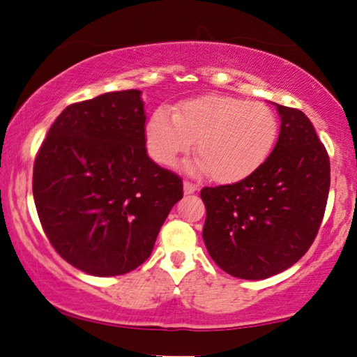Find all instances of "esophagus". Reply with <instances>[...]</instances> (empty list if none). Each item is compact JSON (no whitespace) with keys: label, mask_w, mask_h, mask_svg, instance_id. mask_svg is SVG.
I'll return each instance as SVG.
<instances>
[{"label":"esophagus","mask_w":357,"mask_h":357,"mask_svg":"<svg viewBox=\"0 0 357 357\" xmlns=\"http://www.w3.org/2000/svg\"><path fill=\"white\" fill-rule=\"evenodd\" d=\"M197 190H199L197 185H195L192 182H188V180H185V182H183L185 195H192V192H196Z\"/></svg>","instance_id":"34e87169"}]
</instances>
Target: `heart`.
I'll use <instances>...</instances> for the list:
<instances>
[{
  "mask_svg": "<svg viewBox=\"0 0 357 357\" xmlns=\"http://www.w3.org/2000/svg\"><path fill=\"white\" fill-rule=\"evenodd\" d=\"M278 119L266 105L226 96H204L180 103L172 114L156 109L146 127L150 156L172 165L196 150L202 167L220 183L249 177L271 155L278 139Z\"/></svg>",
  "mask_w": 357,
  "mask_h": 357,
  "instance_id": "obj_1",
  "label": "heart"
}]
</instances>
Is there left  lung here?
Wrapping results in <instances>:
<instances>
[{"label": "left lung", "mask_w": 357, "mask_h": 357, "mask_svg": "<svg viewBox=\"0 0 357 357\" xmlns=\"http://www.w3.org/2000/svg\"><path fill=\"white\" fill-rule=\"evenodd\" d=\"M274 105L280 133L268 160L238 183L201 191L210 257L248 280L282 273L307 252L329 195V156L314 125L303 111Z\"/></svg>", "instance_id": "obj_1"}]
</instances>
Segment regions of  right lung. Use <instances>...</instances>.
Here are the masks:
<instances>
[{"instance_id":"obj_1","label":"right lung","mask_w":357,"mask_h":357,"mask_svg":"<svg viewBox=\"0 0 357 357\" xmlns=\"http://www.w3.org/2000/svg\"><path fill=\"white\" fill-rule=\"evenodd\" d=\"M141 91L73 103L34 161L43 232L62 259L98 278L133 271L152 254L182 178L149 158Z\"/></svg>"}]
</instances>
